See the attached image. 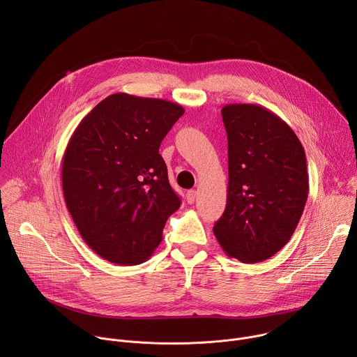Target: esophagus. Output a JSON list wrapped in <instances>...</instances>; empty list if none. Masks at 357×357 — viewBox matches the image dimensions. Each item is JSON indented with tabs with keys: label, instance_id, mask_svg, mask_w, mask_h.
<instances>
[{
	"label": "esophagus",
	"instance_id": "1",
	"mask_svg": "<svg viewBox=\"0 0 357 357\" xmlns=\"http://www.w3.org/2000/svg\"><path fill=\"white\" fill-rule=\"evenodd\" d=\"M196 190H188V193H186V200H188V203H189V205H193V203H195V200H196Z\"/></svg>",
	"mask_w": 357,
	"mask_h": 357
}]
</instances>
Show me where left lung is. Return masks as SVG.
Masks as SVG:
<instances>
[{"instance_id":"1","label":"left lung","mask_w":357,"mask_h":357,"mask_svg":"<svg viewBox=\"0 0 357 357\" xmlns=\"http://www.w3.org/2000/svg\"><path fill=\"white\" fill-rule=\"evenodd\" d=\"M227 203L213 233L229 257H273L294 234L308 197L305 151L292 128L259 105H226Z\"/></svg>"}]
</instances>
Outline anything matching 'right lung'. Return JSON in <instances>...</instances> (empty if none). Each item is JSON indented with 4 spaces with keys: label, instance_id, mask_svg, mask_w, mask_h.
<instances>
[{
    "label": "right lung",
    "instance_id": "add662e5",
    "mask_svg": "<svg viewBox=\"0 0 357 357\" xmlns=\"http://www.w3.org/2000/svg\"><path fill=\"white\" fill-rule=\"evenodd\" d=\"M183 113L168 100L114 93L73 131L62 161L63 196L82 238L105 260H148L179 209L160 145Z\"/></svg>",
    "mask_w": 357,
    "mask_h": 357
}]
</instances>
